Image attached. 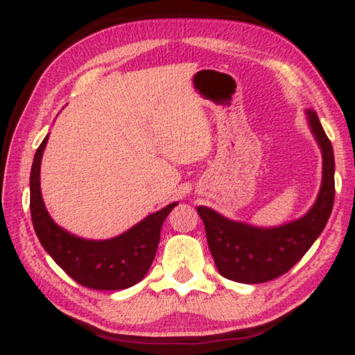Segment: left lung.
Segmentation results:
<instances>
[{"instance_id": "1", "label": "left lung", "mask_w": 355, "mask_h": 355, "mask_svg": "<svg viewBox=\"0 0 355 355\" xmlns=\"http://www.w3.org/2000/svg\"><path fill=\"white\" fill-rule=\"evenodd\" d=\"M311 133L322 151V183L315 201L302 217L277 227L232 220L199 206L207 244L222 277L238 283H266L301 261L325 228L334 202V154L317 114L306 111Z\"/></svg>"}]
</instances>
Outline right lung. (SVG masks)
Returning a JSON list of instances; mask_svg holds the SVG:
<instances>
[{"instance_id": "obj_1", "label": "right lung", "mask_w": 355, "mask_h": 355, "mask_svg": "<svg viewBox=\"0 0 355 355\" xmlns=\"http://www.w3.org/2000/svg\"><path fill=\"white\" fill-rule=\"evenodd\" d=\"M48 137L35 153L30 172V214L44 251L82 286L117 291L141 282L156 257L162 223L178 202H171L161 211L149 214L114 238L88 239L67 232L49 216L40 187L42 157Z\"/></svg>"}]
</instances>
